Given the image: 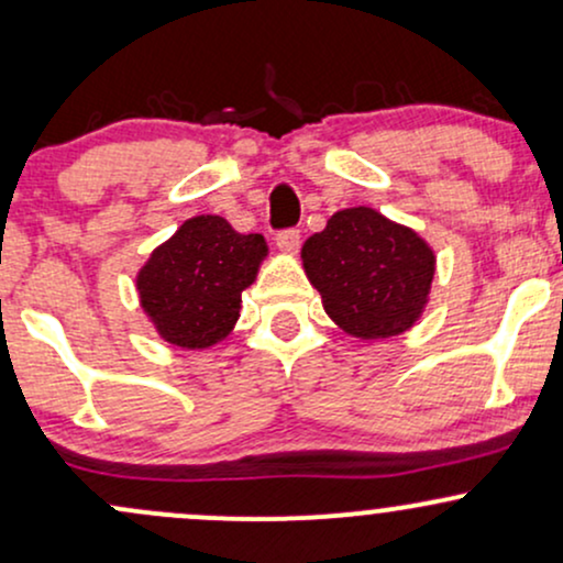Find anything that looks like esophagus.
<instances>
[{
  "mask_svg": "<svg viewBox=\"0 0 563 563\" xmlns=\"http://www.w3.org/2000/svg\"><path fill=\"white\" fill-rule=\"evenodd\" d=\"M275 243H277V249L283 251V254H296V251H299V245H301L299 230H283V232H277Z\"/></svg>",
  "mask_w": 563,
  "mask_h": 563,
  "instance_id": "obj_1",
  "label": "esophagus"
}]
</instances>
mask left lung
<instances>
[{"instance_id":"obj_1","label":"left lung","mask_w":563,"mask_h":563,"mask_svg":"<svg viewBox=\"0 0 563 563\" xmlns=\"http://www.w3.org/2000/svg\"><path fill=\"white\" fill-rule=\"evenodd\" d=\"M301 262L328 318L360 341L410 331L437 273L434 249L371 206L335 211L325 230L307 238Z\"/></svg>"}]
</instances>
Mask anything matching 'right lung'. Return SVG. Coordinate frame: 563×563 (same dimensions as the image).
Returning <instances> with one entry per match:
<instances>
[{
    "instance_id": "right-lung-1",
    "label": "right lung",
    "mask_w": 563,
    "mask_h": 563,
    "mask_svg": "<svg viewBox=\"0 0 563 563\" xmlns=\"http://www.w3.org/2000/svg\"><path fill=\"white\" fill-rule=\"evenodd\" d=\"M260 232L232 230L224 217L200 214L179 224L137 273L140 307L166 344L209 349L241 318V294L267 260Z\"/></svg>"
}]
</instances>
